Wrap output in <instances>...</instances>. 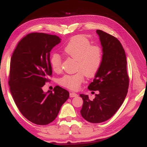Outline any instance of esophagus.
Returning <instances> with one entry per match:
<instances>
[{"label": "esophagus", "mask_w": 147, "mask_h": 147, "mask_svg": "<svg viewBox=\"0 0 147 147\" xmlns=\"http://www.w3.org/2000/svg\"><path fill=\"white\" fill-rule=\"evenodd\" d=\"M78 95L75 92H70L69 94V97H77Z\"/></svg>", "instance_id": "esophagus-1"}]
</instances>
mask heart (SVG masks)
Segmentation results:
<instances>
[{"label":"heart","mask_w":147,"mask_h":147,"mask_svg":"<svg viewBox=\"0 0 147 147\" xmlns=\"http://www.w3.org/2000/svg\"><path fill=\"white\" fill-rule=\"evenodd\" d=\"M67 57L76 60L77 73L66 74L59 79V83L71 90H78L84 80V75L92 78L98 72L102 61V51L97 45H91L86 36L79 35L71 38L63 48ZM52 69L59 72L61 69L62 59L58 53H53L50 58Z\"/></svg>","instance_id":"heart-1"}]
</instances>
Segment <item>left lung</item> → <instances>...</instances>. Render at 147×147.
<instances>
[{
    "instance_id": "obj_1",
    "label": "left lung",
    "mask_w": 147,
    "mask_h": 147,
    "mask_svg": "<svg viewBox=\"0 0 147 147\" xmlns=\"http://www.w3.org/2000/svg\"><path fill=\"white\" fill-rule=\"evenodd\" d=\"M96 33L102 47V61L88 89L98 91L99 94L92 100L88 95L80 94L83 100L81 114L91 123L106 121L115 114L125 100L129 84L126 55L122 44L102 30H97Z\"/></svg>"
}]
</instances>
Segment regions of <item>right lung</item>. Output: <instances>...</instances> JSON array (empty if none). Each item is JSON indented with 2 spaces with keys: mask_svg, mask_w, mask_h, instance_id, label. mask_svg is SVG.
<instances>
[{
  "mask_svg": "<svg viewBox=\"0 0 147 147\" xmlns=\"http://www.w3.org/2000/svg\"><path fill=\"white\" fill-rule=\"evenodd\" d=\"M61 38L43 33H32L18 42L10 60L9 84L18 110L29 121L47 125L56 119L69 93L58 86L44 92L52 68L50 51Z\"/></svg>",
  "mask_w": 147,
  "mask_h": 147,
  "instance_id": "right-lung-1",
  "label": "right lung"
}]
</instances>
